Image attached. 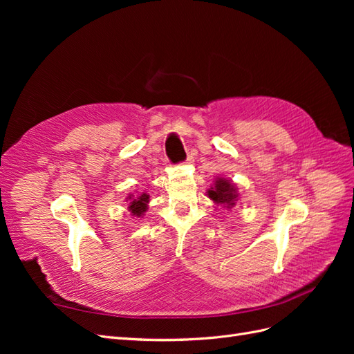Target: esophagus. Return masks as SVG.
Masks as SVG:
<instances>
[{"mask_svg":"<svg viewBox=\"0 0 354 354\" xmlns=\"http://www.w3.org/2000/svg\"><path fill=\"white\" fill-rule=\"evenodd\" d=\"M192 162H194V158H187L183 164H185V165H190Z\"/></svg>","mask_w":354,"mask_h":354,"instance_id":"esophagus-1","label":"esophagus"}]
</instances>
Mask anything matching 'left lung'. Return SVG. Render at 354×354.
<instances>
[{"instance_id":"1","label":"left lung","mask_w":354,"mask_h":354,"mask_svg":"<svg viewBox=\"0 0 354 354\" xmlns=\"http://www.w3.org/2000/svg\"><path fill=\"white\" fill-rule=\"evenodd\" d=\"M208 198H211L217 205H221L224 208H232L236 205V201L239 199L238 187L234 186L230 180L220 177L208 190Z\"/></svg>"}]
</instances>
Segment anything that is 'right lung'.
<instances>
[{"mask_svg": "<svg viewBox=\"0 0 354 354\" xmlns=\"http://www.w3.org/2000/svg\"><path fill=\"white\" fill-rule=\"evenodd\" d=\"M127 199L130 201V202H128V203H130V205H128V208H130V211L133 212V216L142 217L143 212L147 209L149 195H147V194H142L140 196H137V198H134L133 195H130Z\"/></svg>", "mask_w": 354, "mask_h": 354, "instance_id": "add662e5", "label": "right lung"}]
</instances>
